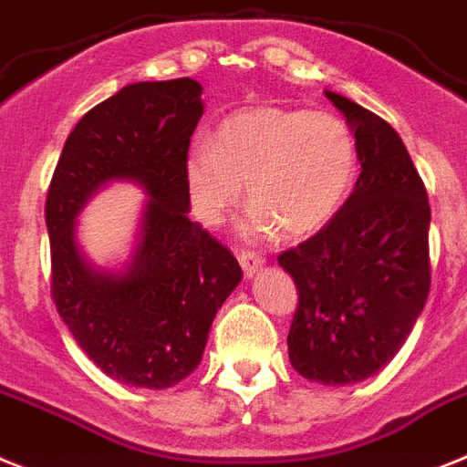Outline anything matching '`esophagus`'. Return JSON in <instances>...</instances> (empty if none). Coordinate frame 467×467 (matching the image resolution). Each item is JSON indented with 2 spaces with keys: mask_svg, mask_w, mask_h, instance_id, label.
I'll return each mask as SVG.
<instances>
[{
  "mask_svg": "<svg viewBox=\"0 0 467 467\" xmlns=\"http://www.w3.org/2000/svg\"><path fill=\"white\" fill-rule=\"evenodd\" d=\"M238 262H241L243 266V274H245V276H253V274L265 265V257H262L260 253H254V250H241V253H238Z\"/></svg>",
  "mask_w": 467,
  "mask_h": 467,
  "instance_id": "obj_1",
  "label": "esophagus"
}]
</instances>
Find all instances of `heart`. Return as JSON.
Returning <instances> with one entry per match:
<instances>
[{
  "instance_id": "heart-1",
  "label": "heart",
  "mask_w": 467,
  "mask_h": 467,
  "mask_svg": "<svg viewBox=\"0 0 467 467\" xmlns=\"http://www.w3.org/2000/svg\"><path fill=\"white\" fill-rule=\"evenodd\" d=\"M195 214L214 224L248 182L254 236L281 226L306 236L336 217L357 179V143L340 118L309 110L257 109L234 113L213 139H195L186 158Z\"/></svg>"
}]
</instances>
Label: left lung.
I'll list each match as a JSON object with an SVG mask.
<instances>
[{
    "mask_svg": "<svg viewBox=\"0 0 467 467\" xmlns=\"http://www.w3.org/2000/svg\"><path fill=\"white\" fill-rule=\"evenodd\" d=\"M357 139L361 174L340 213L278 265L297 285L288 333L293 368L306 380L352 385L388 364L430 293V202L392 127L326 91Z\"/></svg>",
    "mask_w": 467,
    "mask_h": 467,
    "instance_id": "left-lung-1",
    "label": "left lung"
}]
</instances>
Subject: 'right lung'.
<instances>
[{
	"label": "right lung",
	"mask_w": 467,
	"mask_h": 467,
	"mask_svg": "<svg viewBox=\"0 0 467 467\" xmlns=\"http://www.w3.org/2000/svg\"><path fill=\"white\" fill-rule=\"evenodd\" d=\"M201 91L191 78L122 87L70 131L47 193L56 309L82 352L130 388L165 389L193 373L214 314L243 278L231 250L189 219L184 170ZM110 178L151 195L125 275L91 270L74 243V217Z\"/></svg>",
	"instance_id": "1"
}]
</instances>
